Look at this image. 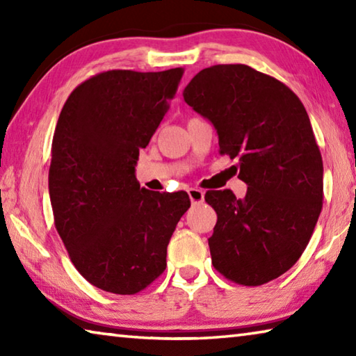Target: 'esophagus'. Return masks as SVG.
Segmentation results:
<instances>
[{"mask_svg": "<svg viewBox=\"0 0 356 356\" xmlns=\"http://www.w3.org/2000/svg\"><path fill=\"white\" fill-rule=\"evenodd\" d=\"M204 195H206V193H204L200 188H190L188 190V196H190V200H191L193 204H201L204 201Z\"/></svg>", "mask_w": 356, "mask_h": 356, "instance_id": "esophagus-1", "label": "esophagus"}]
</instances>
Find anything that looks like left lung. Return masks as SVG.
Instances as JSON below:
<instances>
[{
	"mask_svg": "<svg viewBox=\"0 0 356 356\" xmlns=\"http://www.w3.org/2000/svg\"><path fill=\"white\" fill-rule=\"evenodd\" d=\"M184 100L209 119L220 154L238 159L248 185L207 191L218 220L209 238L225 278L261 286L286 273L309 243L323 200V163L308 113L284 83L245 64L201 70Z\"/></svg>",
	"mask_w": 356,
	"mask_h": 356,
	"instance_id": "obj_1",
	"label": "left lung"
}]
</instances>
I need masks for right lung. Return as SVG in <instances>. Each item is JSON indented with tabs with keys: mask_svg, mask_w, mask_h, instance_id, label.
I'll return each instance as SVG.
<instances>
[{
	"mask_svg": "<svg viewBox=\"0 0 356 356\" xmlns=\"http://www.w3.org/2000/svg\"><path fill=\"white\" fill-rule=\"evenodd\" d=\"M182 75V67L102 72L76 86L59 114L48 172L55 226L75 268L105 292L152 284L190 207L185 191H149L135 176Z\"/></svg>",
	"mask_w": 356,
	"mask_h": 356,
	"instance_id": "1",
	"label": "right lung"
}]
</instances>
